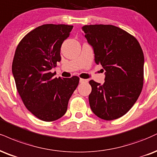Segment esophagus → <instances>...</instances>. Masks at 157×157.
Returning <instances> with one entry per match:
<instances>
[{"instance_id": "1", "label": "esophagus", "mask_w": 157, "mask_h": 157, "mask_svg": "<svg viewBox=\"0 0 157 157\" xmlns=\"http://www.w3.org/2000/svg\"><path fill=\"white\" fill-rule=\"evenodd\" d=\"M88 82V80H86V79H82V78L80 79V83H84V82Z\"/></svg>"}]
</instances>
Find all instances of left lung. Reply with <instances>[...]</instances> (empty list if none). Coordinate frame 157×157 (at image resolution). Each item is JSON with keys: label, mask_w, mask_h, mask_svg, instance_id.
I'll return each instance as SVG.
<instances>
[{"label": "left lung", "mask_w": 157, "mask_h": 157, "mask_svg": "<svg viewBox=\"0 0 157 157\" xmlns=\"http://www.w3.org/2000/svg\"><path fill=\"white\" fill-rule=\"evenodd\" d=\"M82 28L93 47L95 63L105 70L103 85L89 81L90 109L101 119H117L132 107L142 91L143 50L135 36L112 25H90Z\"/></svg>", "instance_id": "obj_1"}]
</instances>
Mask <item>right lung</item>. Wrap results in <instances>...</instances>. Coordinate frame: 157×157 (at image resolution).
I'll use <instances>...</instances> for the list:
<instances>
[{
	"label": "right lung",
	"instance_id": "1",
	"mask_svg": "<svg viewBox=\"0 0 157 157\" xmlns=\"http://www.w3.org/2000/svg\"><path fill=\"white\" fill-rule=\"evenodd\" d=\"M72 28L64 24L42 25L25 36L15 50L12 73L17 89L26 108L44 121L65 114L79 84L77 76L53 78L50 71L60 60L62 43Z\"/></svg>",
	"mask_w": 157,
	"mask_h": 157
}]
</instances>
